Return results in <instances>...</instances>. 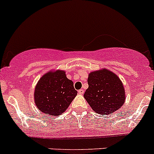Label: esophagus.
Instances as JSON below:
<instances>
[{"mask_svg":"<svg viewBox=\"0 0 154 154\" xmlns=\"http://www.w3.org/2000/svg\"><path fill=\"white\" fill-rule=\"evenodd\" d=\"M78 93H79V94H83V93H84V91H83V89H80V90H79V91H78Z\"/></svg>","mask_w":154,"mask_h":154,"instance_id":"esophagus-1","label":"esophagus"}]
</instances>
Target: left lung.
<instances>
[{
    "instance_id": "1",
    "label": "left lung",
    "mask_w": 154,
    "mask_h": 154,
    "mask_svg": "<svg viewBox=\"0 0 154 154\" xmlns=\"http://www.w3.org/2000/svg\"><path fill=\"white\" fill-rule=\"evenodd\" d=\"M88 84L83 97L93 111L98 114H112L125 103V87L112 71L106 68L91 71L88 74Z\"/></svg>"
}]
</instances>
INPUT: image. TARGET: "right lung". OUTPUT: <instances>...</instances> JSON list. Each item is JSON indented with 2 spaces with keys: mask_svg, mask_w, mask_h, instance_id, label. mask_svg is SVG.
<instances>
[{
  "mask_svg": "<svg viewBox=\"0 0 154 154\" xmlns=\"http://www.w3.org/2000/svg\"><path fill=\"white\" fill-rule=\"evenodd\" d=\"M72 80L67 78L63 70H52L45 73L34 90V102L45 115L58 116L66 111L77 96Z\"/></svg>",
  "mask_w": 154,
  "mask_h": 154,
  "instance_id": "1",
  "label": "right lung"
}]
</instances>
